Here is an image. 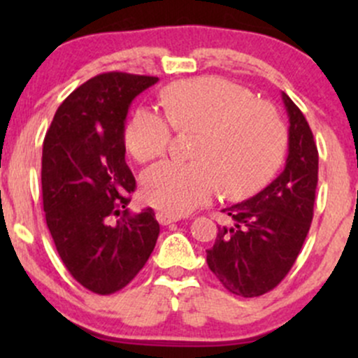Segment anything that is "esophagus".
<instances>
[{
    "mask_svg": "<svg viewBox=\"0 0 358 358\" xmlns=\"http://www.w3.org/2000/svg\"><path fill=\"white\" fill-rule=\"evenodd\" d=\"M156 219L162 225H170L173 224V222H178L180 219L176 215H171V213H166V212H158L156 213Z\"/></svg>",
    "mask_w": 358,
    "mask_h": 358,
    "instance_id": "obj_1",
    "label": "esophagus"
}]
</instances>
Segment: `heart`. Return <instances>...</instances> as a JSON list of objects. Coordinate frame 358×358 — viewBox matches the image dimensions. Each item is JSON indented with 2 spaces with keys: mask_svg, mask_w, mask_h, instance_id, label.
<instances>
[{
  "mask_svg": "<svg viewBox=\"0 0 358 358\" xmlns=\"http://www.w3.org/2000/svg\"><path fill=\"white\" fill-rule=\"evenodd\" d=\"M166 117L141 108L124 129L127 153L139 163L166 153L173 136L196 131L193 162H162L141 176L146 203L183 215L208 202L217 190L244 199L276 173L286 153L287 129L273 104L217 77L180 80L163 92Z\"/></svg>",
  "mask_w": 358,
  "mask_h": 358,
  "instance_id": "obj_1",
  "label": "heart"
}]
</instances>
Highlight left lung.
Masks as SVG:
<instances>
[{
	"mask_svg": "<svg viewBox=\"0 0 358 358\" xmlns=\"http://www.w3.org/2000/svg\"><path fill=\"white\" fill-rule=\"evenodd\" d=\"M289 117L285 170L264 190L224 208L232 225L219 227L207 264L225 289L244 298L276 287L293 268L313 220L318 150L310 124L282 92Z\"/></svg>",
	"mask_w": 358,
	"mask_h": 358,
	"instance_id": "8db88e82",
	"label": "left lung"
}]
</instances>
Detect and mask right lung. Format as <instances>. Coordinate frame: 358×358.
Returning a JSON list of instances; mask_svg holds the SVG:
<instances>
[{
    "label": "right lung",
    "instance_id": "right-lung-1",
    "mask_svg": "<svg viewBox=\"0 0 358 358\" xmlns=\"http://www.w3.org/2000/svg\"><path fill=\"white\" fill-rule=\"evenodd\" d=\"M156 82L124 72L92 77L62 102L45 134V220L65 268L92 293L129 285L158 239L153 208H126L136 180L124 159L127 109Z\"/></svg>",
    "mask_w": 358,
    "mask_h": 358
}]
</instances>
